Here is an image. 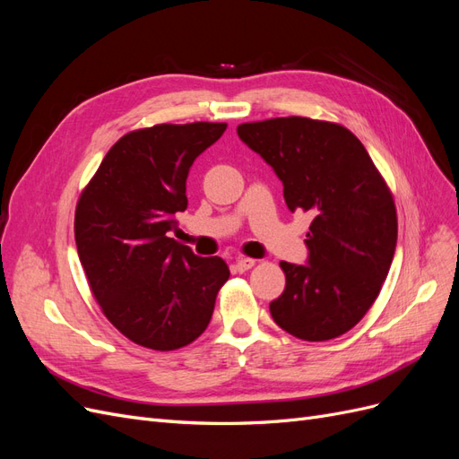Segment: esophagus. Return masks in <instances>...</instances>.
I'll return each instance as SVG.
<instances>
[{
	"instance_id": "obj_1",
	"label": "esophagus",
	"mask_w": 459,
	"mask_h": 459,
	"mask_svg": "<svg viewBox=\"0 0 459 459\" xmlns=\"http://www.w3.org/2000/svg\"><path fill=\"white\" fill-rule=\"evenodd\" d=\"M255 264H256V260H253V258H238V260H235V270L243 273L247 270H251Z\"/></svg>"
}]
</instances>
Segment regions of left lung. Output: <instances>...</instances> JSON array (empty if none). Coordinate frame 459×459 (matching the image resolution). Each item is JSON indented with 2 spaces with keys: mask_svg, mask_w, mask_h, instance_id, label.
Segmentation results:
<instances>
[{
  "mask_svg": "<svg viewBox=\"0 0 459 459\" xmlns=\"http://www.w3.org/2000/svg\"><path fill=\"white\" fill-rule=\"evenodd\" d=\"M238 135L281 179L289 211L314 216L307 266L280 262L285 290L270 302L273 322L310 342L344 335L391 270L398 238L391 189L362 142L337 122L270 118L239 124Z\"/></svg>",
  "mask_w": 459,
  "mask_h": 459,
  "instance_id": "left-lung-1",
  "label": "left lung"
}]
</instances>
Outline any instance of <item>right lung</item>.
<instances>
[{"instance_id": "add662e5", "label": "right lung", "mask_w": 459, "mask_h": 459, "mask_svg": "<svg viewBox=\"0 0 459 459\" xmlns=\"http://www.w3.org/2000/svg\"><path fill=\"white\" fill-rule=\"evenodd\" d=\"M226 122L157 124L108 149L80 193L74 238L82 268L105 317L151 351L201 337L230 268L169 238L187 208L193 160L218 142Z\"/></svg>"}]
</instances>
